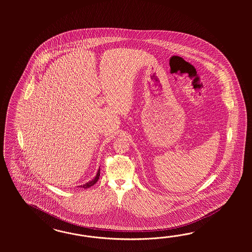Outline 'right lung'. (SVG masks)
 <instances>
[{
	"label": "right lung",
	"mask_w": 252,
	"mask_h": 252,
	"mask_svg": "<svg viewBox=\"0 0 252 252\" xmlns=\"http://www.w3.org/2000/svg\"><path fill=\"white\" fill-rule=\"evenodd\" d=\"M99 169L98 170V172H97V175H96V176L92 179V181H90V182H88V183L85 184V185H83V186H79L80 188H83V189H89L90 187H92V186H93L94 184L97 183V181L99 180ZM78 187V188H79Z\"/></svg>",
	"instance_id": "right-lung-1"
}]
</instances>
